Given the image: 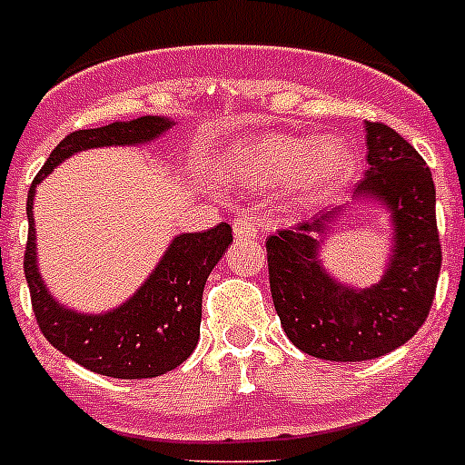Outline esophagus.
Instances as JSON below:
<instances>
[{
    "label": "esophagus",
    "mask_w": 465,
    "mask_h": 465,
    "mask_svg": "<svg viewBox=\"0 0 465 465\" xmlns=\"http://www.w3.org/2000/svg\"><path fill=\"white\" fill-rule=\"evenodd\" d=\"M232 226L236 239H255L258 236V226H255L252 220H248V217H233Z\"/></svg>",
    "instance_id": "1"
}]
</instances>
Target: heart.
I'll return each instance as SVG.
<instances>
[{
	"mask_svg": "<svg viewBox=\"0 0 465 465\" xmlns=\"http://www.w3.org/2000/svg\"><path fill=\"white\" fill-rule=\"evenodd\" d=\"M356 164L353 147L341 135H265L239 147L233 172L252 188H286L320 195L349 179Z\"/></svg>",
	"mask_w": 465,
	"mask_h": 465,
	"instance_id": "obj_1",
	"label": "heart"
}]
</instances>
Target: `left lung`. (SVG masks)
Listing matches in <instances>:
<instances>
[{
    "label": "left lung",
    "mask_w": 465,
    "mask_h": 465,
    "mask_svg": "<svg viewBox=\"0 0 465 465\" xmlns=\"http://www.w3.org/2000/svg\"><path fill=\"white\" fill-rule=\"evenodd\" d=\"M365 135L370 167L356 198L377 200L394 224L380 284H341L318 258L322 233L341 207L267 239L272 301L286 337L308 356L339 363L372 361L409 341L428 318L441 267L435 181L425 160L384 124L365 122Z\"/></svg>",
    "instance_id": "obj_1"
}]
</instances>
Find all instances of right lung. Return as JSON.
<instances>
[{
  "label": "right lung",
  "mask_w": 465,
  "mask_h": 465,
  "mask_svg": "<svg viewBox=\"0 0 465 465\" xmlns=\"http://www.w3.org/2000/svg\"><path fill=\"white\" fill-rule=\"evenodd\" d=\"M172 126L173 122L164 116H141L134 122L74 131L52 150L28 191L24 272L33 312L40 331L56 351L97 375L122 380L157 377L179 368L193 353L200 339L203 289L210 272L232 243V226L222 222L210 232L179 233L145 284L126 303L100 315H83L56 303L37 272L33 195L37 183L71 154L88 147L154 141Z\"/></svg>",
  "instance_id": "add662e5"
}]
</instances>
